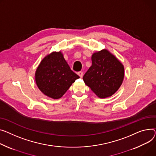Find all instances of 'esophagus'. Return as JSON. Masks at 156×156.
Returning <instances> with one entry per match:
<instances>
[{
  "label": "esophagus",
  "instance_id": "obj_1",
  "mask_svg": "<svg viewBox=\"0 0 156 156\" xmlns=\"http://www.w3.org/2000/svg\"><path fill=\"white\" fill-rule=\"evenodd\" d=\"M78 75L80 76V78H82L83 75V73L82 71H79V72H78Z\"/></svg>",
  "mask_w": 156,
  "mask_h": 156
}]
</instances>
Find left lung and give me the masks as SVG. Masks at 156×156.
Masks as SVG:
<instances>
[{"label":"left lung","instance_id":"left-lung-1","mask_svg":"<svg viewBox=\"0 0 156 156\" xmlns=\"http://www.w3.org/2000/svg\"><path fill=\"white\" fill-rule=\"evenodd\" d=\"M91 61V66L83 77L85 83L99 98L112 96L123 82V65L107 49L93 53Z\"/></svg>","mask_w":156,"mask_h":156}]
</instances>
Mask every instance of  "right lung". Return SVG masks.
<instances>
[{
    "label": "right lung",
    "mask_w": 156,
    "mask_h": 156,
    "mask_svg": "<svg viewBox=\"0 0 156 156\" xmlns=\"http://www.w3.org/2000/svg\"><path fill=\"white\" fill-rule=\"evenodd\" d=\"M79 78L70 69L61 51L53 52L44 58L35 73L39 89L53 99L63 97L73 83Z\"/></svg>",
    "instance_id": "right-lung-1"
}]
</instances>
